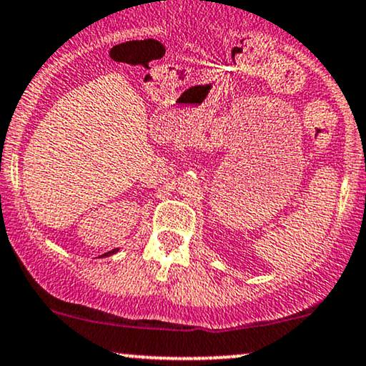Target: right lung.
Masks as SVG:
<instances>
[{
  "label": "right lung",
  "mask_w": 366,
  "mask_h": 366,
  "mask_svg": "<svg viewBox=\"0 0 366 366\" xmlns=\"http://www.w3.org/2000/svg\"><path fill=\"white\" fill-rule=\"evenodd\" d=\"M118 249H113V252H109V253H106V255H113V253H117Z\"/></svg>",
  "instance_id": "right-lung-1"
}]
</instances>
